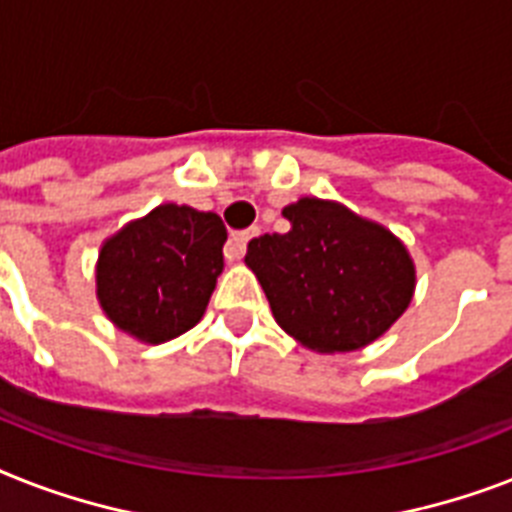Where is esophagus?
Masks as SVG:
<instances>
[{
  "label": "esophagus",
  "mask_w": 512,
  "mask_h": 512,
  "mask_svg": "<svg viewBox=\"0 0 512 512\" xmlns=\"http://www.w3.org/2000/svg\"><path fill=\"white\" fill-rule=\"evenodd\" d=\"M252 236H257V228H249V231H234V234H231L228 244H231V255H234L236 260L244 255V249H247V242L252 239Z\"/></svg>",
  "instance_id": "34e87169"
}]
</instances>
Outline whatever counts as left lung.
Here are the masks:
<instances>
[{"instance_id":"8db88e82","label":"left lung","mask_w":512,"mask_h":512,"mask_svg":"<svg viewBox=\"0 0 512 512\" xmlns=\"http://www.w3.org/2000/svg\"><path fill=\"white\" fill-rule=\"evenodd\" d=\"M284 218L292 228L252 239L244 263L286 334L310 350L352 352L405 313L415 268L386 228L313 197L284 207Z\"/></svg>"}]
</instances>
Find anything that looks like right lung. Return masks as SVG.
Segmentation results:
<instances>
[{"mask_svg": "<svg viewBox=\"0 0 512 512\" xmlns=\"http://www.w3.org/2000/svg\"><path fill=\"white\" fill-rule=\"evenodd\" d=\"M226 226L215 213L160 205L107 239L97 297L112 323L149 344L197 326L223 270Z\"/></svg>", "mask_w": 512, "mask_h": 512, "instance_id": "1", "label": "right lung"}]
</instances>
